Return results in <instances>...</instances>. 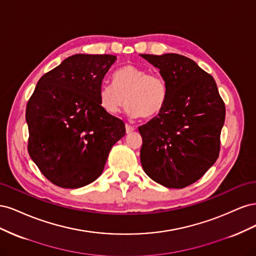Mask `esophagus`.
Instances as JSON below:
<instances>
[{
	"label": "esophagus",
	"mask_w": 256,
	"mask_h": 256,
	"mask_svg": "<svg viewBox=\"0 0 256 256\" xmlns=\"http://www.w3.org/2000/svg\"><path fill=\"white\" fill-rule=\"evenodd\" d=\"M134 126H131V125H129V124H126V132L127 134H130V132H132V131H134Z\"/></svg>",
	"instance_id": "obj_1"
}]
</instances>
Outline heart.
I'll return each instance as SVG.
<instances>
[{"label":"heart","mask_w":256,"mask_h":256,"mask_svg":"<svg viewBox=\"0 0 256 256\" xmlns=\"http://www.w3.org/2000/svg\"><path fill=\"white\" fill-rule=\"evenodd\" d=\"M113 82L102 83L98 90L99 104L106 113L118 114L125 99V112L130 118H152L166 106L168 86L159 74L126 65L115 72Z\"/></svg>","instance_id":"heart-1"}]
</instances>
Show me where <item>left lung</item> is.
Here are the masks:
<instances>
[{
    "label": "left lung",
    "instance_id": "obj_1",
    "mask_svg": "<svg viewBox=\"0 0 256 256\" xmlns=\"http://www.w3.org/2000/svg\"><path fill=\"white\" fill-rule=\"evenodd\" d=\"M140 56L159 69L168 92L164 110L138 127L143 170L166 188L187 187L219 157L226 106L214 79L194 60L175 53Z\"/></svg>",
    "mask_w": 256,
    "mask_h": 256
}]
</instances>
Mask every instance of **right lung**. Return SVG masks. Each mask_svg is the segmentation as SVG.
<instances>
[{"label":"right lung","instance_id":"1","mask_svg":"<svg viewBox=\"0 0 256 256\" xmlns=\"http://www.w3.org/2000/svg\"><path fill=\"white\" fill-rule=\"evenodd\" d=\"M116 56L74 54L44 74L30 98L28 150L48 180L62 188L84 187L102 174L112 146L126 134L106 113L98 90Z\"/></svg>","mask_w":256,"mask_h":256}]
</instances>
